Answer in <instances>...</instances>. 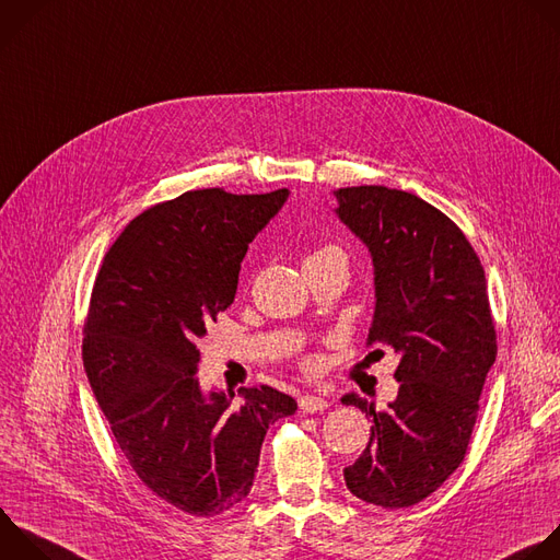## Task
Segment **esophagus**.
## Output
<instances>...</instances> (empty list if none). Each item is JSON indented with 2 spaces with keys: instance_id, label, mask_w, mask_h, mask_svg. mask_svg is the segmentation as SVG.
<instances>
[{
  "instance_id": "obj_1",
  "label": "esophagus",
  "mask_w": 560,
  "mask_h": 560,
  "mask_svg": "<svg viewBox=\"0 0 560 560\" xmlns=\"http://www.w3.org/2000/svg\"><path fill=\"white\" fill-rule=\"evenodd\" d=\"M329 407V402L325 398H318V396H303L299 400V409L303 413H316V411H325Z\"/></svg>"
}]
</instances>
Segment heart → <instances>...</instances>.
I'll use <instances>...</instances> for the list:
<instances>
[{"mask_svg": "<svg viewBox=\"0 0 560 560\" xmlns=\"http://www.w3.org/2000/svg\"><path fill=\"white\" fill-rule=\"evenodd\" d=\"M327 259L345 264V255H342V250L338 246H320V248H316L314 253L307 255L305 264H310V261H327Z\"/></svg>", "mask_w": 560, "mask_h": 560, "instance_id": "heart-1", "label": "heart"}]
</instances>
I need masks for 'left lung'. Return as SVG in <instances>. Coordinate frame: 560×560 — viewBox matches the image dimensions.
Instances as JSON below:
<instances>
[{
    "label": "left lung",
    "mask_w": 560,
    "mask_h": 560,
    "mask_svg": "<svg viewBox=\"0 0 560 560\" xmlns=\"http://www.w3.org/2000/svg\"><path fill=\"white\" fill-rule=\"evenodd\" d=\"M338 220L374 264L369 345L398 355L396 400L385 411L358 394L340 398L374 418L362 455L342 470L358 499L409 508L464 462L497 334L486 275L464 233L435 207L387 186H347Z\"/></svg>",
    "instance_id": "8db88e82"
}]
</instances>
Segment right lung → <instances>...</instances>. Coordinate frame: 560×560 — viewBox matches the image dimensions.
<instances>
[{"instance_id": "obj_1", "label": "right lung", "mask_w": 560, "mask_h": 560, "mask_svg": "<svg viewBox=\"0 0 560 560\" xmlns=\"http://www.w3.org/2000/svg\"><path fill=\"white\" fill-rule=\"evenodd\" d=\"M290 191L202 189L127 224L92 290L83 338L90 387L140 481L182 512L215 516L255 481L270 424L296 411L268 387H200L198 342L231 307L248 244Z\"/></svg>"}]
</instances>
